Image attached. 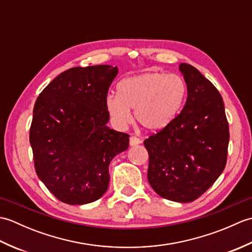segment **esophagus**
<instances>
[{
	"label": "esophagus",
	"instance_id": "1",
	"mask_svg": "<svg viewBox=\"0 0 252 252\" xmlns=\"http://www.w3.org/2000/svg\"><path fill=\"white\" fill-rule=\"evenodd\" d=\"M138 144H141V140H140V138H138L137 136L131 135V136H130V145H131V146H135V145H138Z\"/></svg>",
	"mask_w": 252,
	"mask_h": 252
}]
</instances>
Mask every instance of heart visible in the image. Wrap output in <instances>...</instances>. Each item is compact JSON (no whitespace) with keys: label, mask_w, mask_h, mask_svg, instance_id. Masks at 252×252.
Wrapping results in <instances>:
<instances>
[{"label":"heart","mask_w":252,"mask_h":252,"mask_svg":"<svg viewBox=\"0 0 252 252\" xmlns=\"http://www.w3.org/2000/svg\"><path fill=\"white\" fill-rule=\"evenodd\" d=\"M185 94L186 84L178 74L145 72L121 80L117 95H107L105 107L118 127L130 125L131 109H134L141 126L149 131H159L178 115Z\"/></svg>","instance_id":"heart-1"}]
</instances>
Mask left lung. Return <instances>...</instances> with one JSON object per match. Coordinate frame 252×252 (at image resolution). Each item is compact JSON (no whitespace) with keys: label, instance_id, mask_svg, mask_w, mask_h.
<instances>
[{"label":"left lung","instance_id":"8db88e82","mask_svg":"<svg viewBox=\"0 0 252 252\" xmlns=\"http://www.w3.org/2000/svg\"><path fill=\"white\" fill-rule=\"evenodd\" d=\"M187 99L181 114L144 141L147 179L165 199L190 202L211 187L226 164L228 123L221 94L189 63H181Z\"/></svg>","mask_w":252,"mask_h":252}]
</instances>
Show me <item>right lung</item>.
Here are the masks:
<instances>
[{
	"instance_id": "1",
	"label": "right lung",
	"mask_w": 252,
	"mask_h": 252,
	"mask_svg": "<svg viewBox=\"0 0 252 252\" xmlns=\"http://www.w3.org/2000/svg\"><path fill=\"white\" fill-rule=\"evenodd\" d=\"M118 68L74 67L36 98L30 127L34 168L58 200L85 205L109 184V163L129 147V134L107 126L105 99Z\"/></svg>"
}]
</instances>
